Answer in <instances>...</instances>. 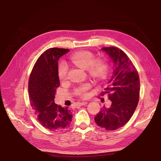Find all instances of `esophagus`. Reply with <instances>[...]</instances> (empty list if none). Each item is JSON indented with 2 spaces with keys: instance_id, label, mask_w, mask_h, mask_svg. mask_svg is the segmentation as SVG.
I'll return each instance as SVG.
<instances>
[{
  "instance_id": "1",
  "label": "esophagus",
  "mask_w": 161,
  "mask_h": 161,
  "mask_svg": "<svg viewBox=\"0 0 161 161\" xmlns=\"http://www.w3.org/2000/svg\"><path fill=\"white\" fill-rule=\"evenodd\" d=\"M88 103V102H86V101H83V102H80V103H78V104H79L80 106H83V105H85L87 104Z\"/></svg>"
}]
</instances>
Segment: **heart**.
<instances>
[{"instance_id": "b5f03b06", "label": "heart", "mask_w": 161, "mask_h": 161, "mask_svg": "<svg viewBox=\"0 0 161 161\" xmlns=\"http://www.w3.org/2000/svg\"><path fill=\"white\" fill-rule=\"evenodd\" d=\"M93 54L89 51H79L74 53L70 57L71 61L74 65L78 68L86 69H87L89 74L96 80H103L107 76L108 65L107 62L104 59L97 58L93 59ZM68 71V66L65 62H61L58 65V76L59 79L64 80L67 76ZM89 87L88 84L83 85L76 89V93L79 95L85 96V91Z\"/></svg>"}]
</instances>
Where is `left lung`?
Here are the masks:
<instances>
[{"label":"left lung","instance_id":"obj_1","mask_svg":"<svg viewBox=\"0 0 161 161\" xmlns=\"http://www.w3.org/2000/svg\"><path fill=\"white\" fill-rule=\"evenodd\" d=\"M106 53L113 63V72L108 82V87L103 93H108L111 101L109 108L104 106L95 117L97 126L107 130H115L130 120L139 99V74L130 58L116 47H106Z\"/></svg>","mask_w":161,"mask_h":161}]
</instances>
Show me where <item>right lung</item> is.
<instances>
[{"mask_svg": "<svg viewBox=\"0 0 161 161\" xmlns=\"http://www.w3.org/2000/svg\"><path fill=\"white\" fill-rule=\"evenodd\" d=\"M68 49L52 48L38 58L29 81L31 105L38 121L46 128L60 131L69 126L72 115L68 107L54 103L56 89L59 87L58 61Z\"/></svg>", "mask_w": 161, "mask_h": 161, "instance_id": "right-lung-1", "label": "right lung"}]
</instances>
